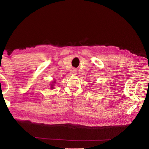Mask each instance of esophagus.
I'll return each mask as SVG.
<instances>
[{"mask_svg": "<svg viewBox=\"0 0 149 149\" xmlns=\"http://www.w3.org/2000/svg\"><path fill=\"white\" fill-rule=\"evenodd\" d=\"M70 72H71L70 73H71L72 74L75 75V74H76V72H77V70H76V69H75L73 68V69H72L70 70Z\"/></svg>", "mask_w": 149, "mask_h": 149, "instance_id": "esophagus-1", "label": "esophagus"}]
</instances>
